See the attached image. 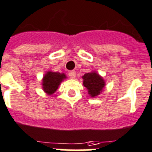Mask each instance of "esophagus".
Here are the masks:
<instances>
[{"instance_id":"1","label":"esophagus","mask_w":152,"mask_h":152,"mask_svg":"<svg viewBox=\"0 0 152 152\" xmlns=\"http://www.w3.org/2000/svg\"><path fill=\"white\" fill-rule=\"evenodd\" d=\"M69 76H70V78H75V77H76L75 70H70V72H69Z\"/></svg>"}]
</instances>
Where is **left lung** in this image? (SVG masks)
Returning a JSON list of instances; mask_svg holds the SVG:
<instances>
[{"label":"left lung","instance_id":"obj_1","mask_svg":"<svg viewBox=\"0 0 152 152\" xmlns=\"http://www.w3.org/2000/svg\"><path fill=\"white\" fill-rule=\"evenodd\" d=\"M83 85L88 89V94L90 96L95 97L99 95L105 86L104 78L96 72L86 73L82 76Z\"/></svg>","mask_w":152,"mask_h":152}]
</instances>
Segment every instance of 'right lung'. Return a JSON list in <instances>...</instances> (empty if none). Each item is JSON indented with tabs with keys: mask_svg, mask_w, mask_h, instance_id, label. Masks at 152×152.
Masks as SVG:
<instances>
[{
	"mask_svg": "<svg viewBox=\"0 0 152 152\" xmlns=\"http://www.w3.org/2000/svg\"><path fill=\"white\" fill-rule=\"evenodd\" d=\"M65 74H60L58 72L48 71L42 79V88L43 90L48 95H52L57 90L64 79L66 78Z\"/></svg>",
	"mask_w": 152,
	"mask_h": 152,
	"instance_id": "add662e5",
	"label": "right lung"
}]
</instances>
